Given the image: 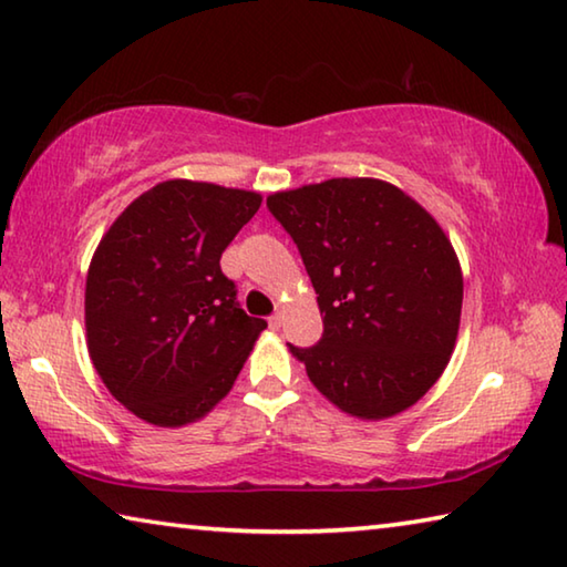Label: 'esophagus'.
<instances>
[{"label":"esophagus","mask_w":567,"mask_h":567,"mask_svg":"<svg viewBox=\"0 0 567 567\" xmlns=\"http://www.w3.org/2000/svg\"><path fill=\"white\" fill-rule=\"evenodd\" d=\"M267 322H270L272 330H280L282 328V315L275 312V315H270V320H267Z\"/></svg>","instance_id":"1"}]
</instances>
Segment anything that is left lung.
Returning <instances> with one entry per match:
<instances>
[{
	"mask_svg": "<svg viewBox=\"0 0 567 567\" xmlns=\"http://www.w3.org/2000/svg\"><path fill=\"white\" fill-rule=\"evenodd\" d=\"M267 207L318 292L322 340L287 344L312 385L360 420L415 405L447 368L463 310V270L437 219L375 177L275 192Z\"/></svg>",
	"mask_w": 567,
	"mask_h": 567,
	"instance_id": "8db88e82",
	"label": "left lung"
}]
</instances>
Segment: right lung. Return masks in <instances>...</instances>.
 I'll return each mask as SVG.
<instances>
[{
	"label": "right lung",
	"instance_id": "add662e5",
	"mask_svg": "<svg viewBox=\"0 0 567 567\" xmlns=\"http://www.w3.org/2000/svg\"><path fill=\"white\" fill-rule=\"evenodd\" d=\"M260 192L167 179L134 199L94 249L84 328L112 398L157 427L197 422L233 390L267 328L219 270Z\"/></svg>",
	"mask_w": 567,
	"mask_h": 567
}]
</instances>
